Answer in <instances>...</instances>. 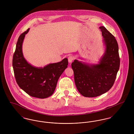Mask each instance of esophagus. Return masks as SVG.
<instances>
[{
  "mask_svg": "<svg viewBox=\"0 0 134 134\" xmlns=\"http://www.w3.org/2000/svg\"><path fill=\"white\" fill-rule=\"evenodd\" d=\"M68 62L71 63H72V62H73V61L74 60V58L73 56H69V57H68Z\"/></svg>",
  "mask_w": 134,
  "mask_h": 134,
  "instance_id": "esophagus-1",
  "label": "esophagus"
}]
</instances>
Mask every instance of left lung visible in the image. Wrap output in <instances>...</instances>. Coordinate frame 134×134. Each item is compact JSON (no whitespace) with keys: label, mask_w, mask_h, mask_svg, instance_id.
<instances>
[{"label":"left lung","mask_w":134,"mask_h":134,"mask_svg":"<svg viewBox=\"0 0 134 134\" xmlns=\"http://www.w3.org/2000/svg\"><path fill=\"white\" fill-rule=\"evenodd\" d=\"M99 29L104 51L98 63L90 64L75 59L71 64L77 89L87 97H96L108 92L114 85L120 68L119 46L116 39L104 26H100Z\"/></svg>","instance_id":"left-lung-1"}]
</instances>
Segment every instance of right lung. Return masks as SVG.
Returning <instances> with one entry per match:
<instances>
[{"mask_svg": "<svg viewBox=\"0 0 134 134\" xmlns=\"http://www.w3.org/2000/svg\"><path fill=\"white\" fill-rule=\"evenodd\" d=\"M29 30L20 35L16 43L13 60L14 76L19 87L29 96L46 98L53 94L59 77L68 67V59L43 67L29 63L23 53V43Z\"/></svg>", "mask_w": 134, "mask_h": 134, "instance_id": "obj_1", "label": "right lung"}]
</instances>
